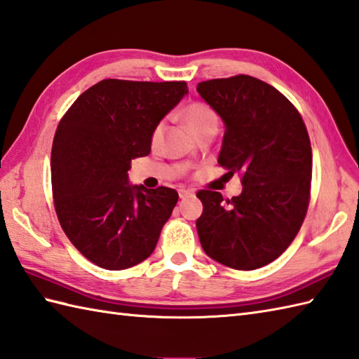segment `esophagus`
Instances as JSON below:
<instances>
[{
  "label": "esophagus",
  "instance_id": "1",
  "mask_svg": "<svg viewBox=\"0 0 359 359\" xmlns=\"http://www.w3.org/2000/svg\"><path fill=\"white\" fill-rule=\"evenodd\" d=\"M194 195H195V192H194V190H190V189H181L180 190L181 200H184V198H189V196H194Z\"/></svg>",
  "mask_w": 359,
  "mask_h": 359
}]
</instances>
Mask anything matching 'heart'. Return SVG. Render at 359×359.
<instances>
[{
	"instance_id": "b5f03b06",
	"label": "heart",
	"mask_w": 359,
	"mask_h": 359,
	"mask_svg": "<svg viewBox=\"0 0 359 359\" xmlns=\"http://www.w3.org/2000/svg\"><path fill=\"white\" fill-rule=\"evenodd\" d=\"M182 116H184V121H186L187 127L194 133L201 130L203 127H207L210 124H217V115H215V112L209 106L201 104V102H194V104L187 106L184 109V114H182ZM163 132H164V123H159L155 127L152 140L158 141L159 138H161Z\"/></svg>"
}]
</instances>
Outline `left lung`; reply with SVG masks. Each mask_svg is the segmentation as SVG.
I'll use <instances>...</instances> for the list:
<instances>
[{
	"label": "left lung",
	"instance_id": "left-lung-1",
	"mask_svg": "<svg viewBox=\"0 0 359 359\" xmlns=\"http://www.w3.org/2000/svg\"><path fill=\"white\" fill-rule=\"evenodd\" d=\"M196 92L224 123L218 164L229 177H243V192L232 200L196 194L198 236L219 264L259 269L287 249L304 221L312 180L307 129L292 102L258 78L210 79Z\"/></svg>",
	"mask_w": 359,
	"mask_h": 359
}]
</instances>
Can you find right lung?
Masks as SVG:
<instances>
[{
	"label": "right lung",
	"instance_id": "right-lung-1",
	"mask_svg": "<svg viewBox=\"0 0 359 359\" xmlns=\"http://www.w3.org/2000/svg\"><path fill=\"white\" fill-rule=\"evenodd\" d=\"M187 93L184 81L102 79L60 121L50 156L55 210L93 264L129 269L155 250L178 194L130 184L127 172L133 158L150 154L155 127Z\"/></svg>",
	"mask_w": 359,
	"mask_h": 359
}]
</instances>
